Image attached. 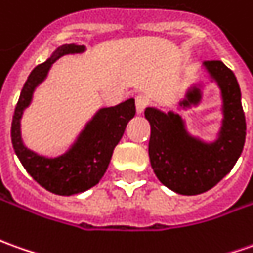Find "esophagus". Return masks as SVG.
Listing matches in <instances>:
<instances>
[{"label": "esophagus", "instance_id": "34e87169", "mask_svg": "<svg viewBox=\"0 0 253 253\" xmlns=\"http://www.w3.org/2000/svg\"><path fill=\"white\" fill-rule=\"evenodd\" d=\"M148 98L145 97V95H137L135 97V109H137V113L141 115V113L144 112V109H145V106L148 105Z\"/></svg>", "mask_w": 253, "mask_h": 253}]
</instances>
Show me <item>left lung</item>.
<instances>
[{"label":"left lung","instance_id":"8db88e82","mask_svg":"<svg viewBox=\"0 0 253 253\" xmlns=\"http://www.w3.org/2000/svg\"><path fill=\"white\" fill-rule=\"evenodd\" d=\"M209 83L220 92V128L214 140L192 134L180 112L145 109L151 125L148 154L159 181L181 195H198L213 188L234 168L245 144V115L241 90L234 73L221 61L204 62ZM205 83H198L178 101L177 109L187 111L201 104Z\"/></svg>","mask_w":253,"mask_h":253}]
</instances>
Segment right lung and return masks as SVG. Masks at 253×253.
I'll return each instance as SVG.
<instances>
[{"instance_id":"obj_1","label":"right lung","mask_w":253,"mask_h":253,"mask_svg":"<svg viewBox=\"0 0 253 253\" xmlns=\"http://www.w3.org/2000/svg\"><path fill=\"white\" fill-rule=\"evenodd\" d=\"M85 51V45L75 42L63 44L44 63L33 69L22 88L12 119V145L26 171L47 191L63 197L87 191L99 183L111 162L113 149L123 137L127 123L135 115L134 98H128L119 105L99 108L87 120L76 140L59 155H41L26 147L22 137V118L32 105L36 88L45 82L49 69L59 58L84 54Z\"/></svg>"}]
</instances>
